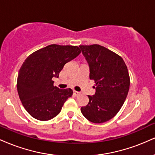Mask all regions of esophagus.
I'll return each instance as SVG.
<instances>
[{"mask_svg": "<svg viewBox=\"0 0 155 155\" xmlns=\"http://www.w3.org/2000/svg\"><path fill=\"white\" fill-rule=\"evenodd\" d=\"M80 94H81V92H80L75 91V90H74V95H75V96H79Z\"/></svg>", "mask_w": 155, "mask_h": 155, "instance_id": "34e87169", "label": "esophagus"}]
</instances>
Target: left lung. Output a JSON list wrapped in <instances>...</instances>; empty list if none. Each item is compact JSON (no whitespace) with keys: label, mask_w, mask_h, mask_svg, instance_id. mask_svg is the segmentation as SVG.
Instances as JSON below:
<instances>
[{"label":"left lung","mask_w":155,"mask_h":155,"mask_svg":"<svg viewBox=\"0 0 155 155\" xmlns=\"http://www.w3.org/2000/svg\"><path fill=\"white\" fill-rule=\"evenodd\" d=\"M90 66V79L95 83V95L81 108L84 117L93 123L113 118L122 108L130 87V76L123 59L98 45L79 46Z\"/></svg>","instance_id":"8db88e82"}]
</instances>
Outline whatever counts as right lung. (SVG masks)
Here are the masks:
<instances>
[{"instance_id":"obj_1","label":"right lung","mask_w":155,"mask_h":155,"mask_svg":"<svg viewBox=\"0 0 155 155\" xmlns=\"http://www.w3.org/2000/svg\"><path fill=\"white\" fill-rule=\"evenodd\" d=\"M81 52L77 46L51 44L30 54L22 63L17 77L19 99L29 114L41 121L56 117L73 90H60L52 79L58 78L68 62Z\"/></svg>"}]
</instances>
